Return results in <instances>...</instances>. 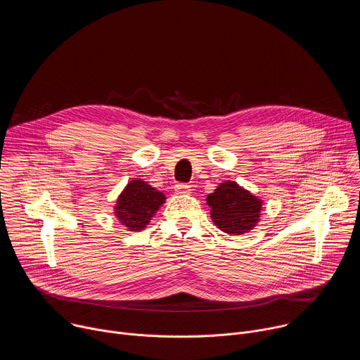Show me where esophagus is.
Returning a JSON list of instances; mask_svg holds the SVG:
<instances>
[{
	"label": "esophagus",
	"instance_id": "obj_1",
	"mask_svg": "<svg viewBox=\"0 0 360 360\" xmlns=\"http://www.w3.org/2000/svg\"><path fill=\"white\" fill-rule=\"evenodd\" d=\"M174 189H175V192L179 193V195H188V193H191V188H189V185H186V184H176Z\"/></svg>",
	"mask_w": 360,
	"mask_h": 360
}]
</instances>
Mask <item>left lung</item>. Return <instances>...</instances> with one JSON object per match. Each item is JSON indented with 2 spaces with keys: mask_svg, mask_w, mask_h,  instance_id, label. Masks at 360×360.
<instances>
[{
  "mask_svg": "<svg viewBox=\"0 0 360 360\" xmlns=\"http://www.w3.org/2000/svg\"><path fill=\"white\" fill-rule=\"evenodd\" d=\"M207 203L214 224L229 235L249 232L259 222L262 200L233 181L221 184L208 195Z\"/></svg>",
  "mask_w": 360,
  "mask_h": 360,
  "instance_id": "obj_1",
  "label": "left lung"
}]
</instances>
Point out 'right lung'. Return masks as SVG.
<instances>
[{
    "instance_id": "1",
    "label": "right lung",
    "mask_w": 360,
    "mask_h": 360,
    "mask_svg": "<svg viewBox=\"0 0 360 360\" xmlns=\"http://www.w3.org/2000/svg\"><path fill=\"white\" fill-rule=\"evenodd\" d=\"M164 202L165 195L162 192L145 181L134 179L118 196L115 217L129 231H142Z\"/></svg>"
}]
</instances>
